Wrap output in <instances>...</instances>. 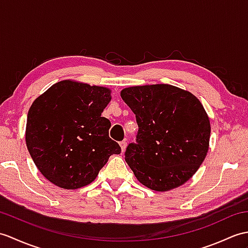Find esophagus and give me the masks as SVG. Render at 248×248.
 <instances>
[{
	"mask_svg": "<svg viewBox=\"0 0 248 248\" xmlns=\"http://www.w3.org/2000/svg\"><path fill=\"white\" fill-rule=\"evenodd\" d=\"M119 145H120V148H122V151L124 152V151L125 150V148H126V141H125V140L120 141Z\"/></svg>",
	"mask_w": 248,
	"mask_h": 248,
	"instance_id": "34e87169",
	"label": "esophagus"
}]
</instances>
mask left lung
<instances>
[{
    "mask_svg": "<svg viewBox=\"0 0 248 248\" xmlns=\"http://www.w3.org/2000/svg\"><path fill=\"white\" fill-rule=\"evenodd\" d=\"M120 96L138 125L136 142L124 152L137 180L155 191L186 183L208 151L210 123L202 103L170 84L132 86Z\"/></svg>",
    "mask_w": 248,
    "mask_h": 248,
    "instance_id": "left-lung-1",
    "label": "left lung"
}]
</instances>
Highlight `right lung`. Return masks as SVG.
<instances>
[{
    "label": "right lung",
    "mask_w": 248,
    "mask_h": 248,
    "mask_svg": "<svg viewBox=\"0 0 248 248\" xmlns=\"http://www.w3.org/2000/svg\"><path fill=\"white\" fill-rule=\"evenodd\" d=\"M111 100L102 86L63 80L33 101L27 115L26 146L45 178L64 189L93 182L122 148L108 136L110 120L101 116Z\"/></svg>",
    "instance_id": "right-lung-1"
}]
</instances>
